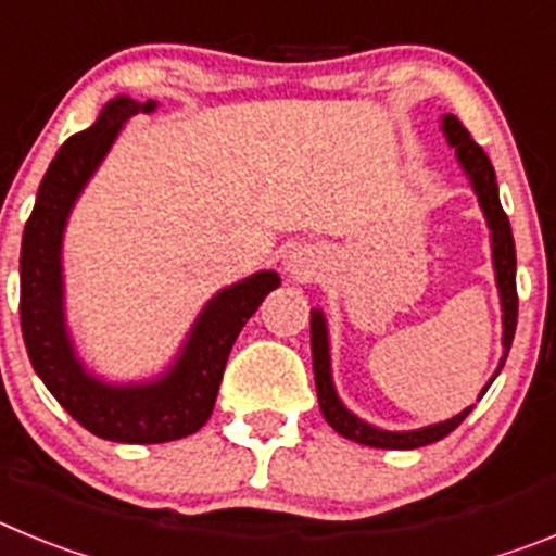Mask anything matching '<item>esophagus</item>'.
<instances>
[{
  "label": "esophagus",
  "instance_id": "1",
  "mask_svg": "<svg viewBox=\"0 0 556 556\" xmlns=\"http://www.w3.org/2000/svg\"><path fill=\"white\" fill-rule=\"evenodd\" d=\"M287 269H289V275H292V278H298V281H306L308 275L314 273V264H312V258H308L306 253H301V250H298V253L289 255Z\"/></svg>",
  "mask_w": 556,
  "mask_h": 556
}]
</instances>
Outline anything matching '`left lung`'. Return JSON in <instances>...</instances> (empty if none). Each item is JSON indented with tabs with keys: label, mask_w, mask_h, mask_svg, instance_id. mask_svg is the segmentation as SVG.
<instances>
[{
	"label": "left lung",
	"mask_w": 556,
	"mask_h": 556,
	"mask_svg": "<svg viewBox=\"0 0 556 556\" xmlns=\"http://www.w3.org/2000/svg\"><path fill=\"white\" fill-rule=\"evenodd\" d=\"M445 136H448L451 144L456 147V155H459L462 166L470 175V184H473L476 194H479V203L484 208V217H488L490 230H493V264H495V278H498L501 289V306H504V348L513 345L515 326H518V289H515V239L513 228H509L507 211L501 208L498 200V186H495V169L490 164L488 152L481 150V144H476V139L470 136V130L456 119L454 113L445 116ZM504 353V358H507ZM312 365H314V384H317V397H320L323 417L331 424L333 431H339L342 437L353 440V443L370 445V448H390V451H409L420 448V445L437 443L448 437L456 426L470 415V409H465L462 415L451 417L445 424L426 426V429L417 431H384L376 429V426L362 424L358 417H353L345 406L339 404L337 392L331 384V370H328V337H326V320H323L320 312L312 314ZM504 367V365H501ZM488 392V387H484ZM481 392V395H484Z\"/></svg>",
	"instance_id": "left-lung-1"
}]
</instances>
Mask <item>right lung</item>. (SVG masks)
<instances>
[{"label":"right lung","instance_id":"1","mask_svg":"<svg viewBox=\"0 0 556 556\" xmlns=\"http://www.w3.org/2000/svg\"><path fill=\"white\" fill-rule=\"evenodd\" d=\"M155 102L113 100L88 130L58 150L38 189L22 239V337L33 370L83 429L113 443H169L200 429L217 404L228 353L278 275L258 273L223 289L200 314L184 356L161 381L108 387L86 376L66 339L61 308V236L68 208L91 178L119 127Z\"/></svg>","mask_w":556,"mask_h":556}]
</instances>
